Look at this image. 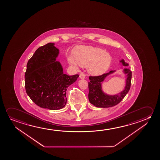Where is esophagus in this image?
<instances>
[{
  "instance_id": "34e87169",
  "label": "esophagus",
  "mask_w": 160,
  "mask_h": 160,
  "mask_svg": "<svg viewBox=\"0 0 160 160\" xmlns=\"http://www.w3.org/2000/svg\"><path fill=\"white\" fill-rule=\"evenodd\" d=\"M79 77H80V79H85V75L83 72H81V73H80V76H79Z\"/></svg>"
}]
</instances>
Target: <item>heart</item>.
I'll use <instances>...</instances> for the list:
<instances>
[{"label":"heart","instance_id":"1","mask_svg":"<svg viewBox=\"0 0 160 160\" xmlns=\"http://www.w3.org/2000/svg\"><path fill=\"white\" fill-rule=\"evenodd\" d=\"M70 64L76 67L88 66L89 74L100 75L105 73L110 67L112 58L103 50L94 47L79 46L75 48L73 56L68 57Z\"/></svg>","mask_w":160,"mask_h":160}]
</instances>
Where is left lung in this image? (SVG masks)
Returning a JSON list of instances; mask_svg holds the SVG:
<instances>
[{
  "label": "left lung",
  "mask_w": 160,
  "mask_h": 160,
  "mask_svg": "<svg viewBox=\"0 0 160 160\" xmlns=\"http://www.w3.org/2000/svg\"><path fill=\"white\" fill-rule=\"evenodd\" d=\"M123 66H128L123 59L120 61ZM115 70H111L108 73L103 74L98 76H89V100L90 102L97 108H106L115 106L123 99L130 89L132 78V72L128 68L123 69L124 74L126 75V85L123 90L120 93L113 95H108L103 92L102 88V82L106 79V77L110 74H113Z\"/></svg>",
  "instance_id": "1"
}]
</instances>
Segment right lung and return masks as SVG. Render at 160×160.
Listing matches in <instances>:
<instances>
[{"label":"right lung","mask_w":160,"mask_h":160,"mask_svg":"<svg viewBox=\"0 0 160 160\" xmlns=\"http://www.w3.org/2000/svg\"><path fill=\"white\" fill-rule=\"evenodd\" d=\"M54 45L39 48L28 62L25 73L28 95L38 106L52 110L65 106L67 89L79 76L64 74L60 62L56 61L59 50Z\"/></svg>","instance_id":"obj_1"}]
</instances>
